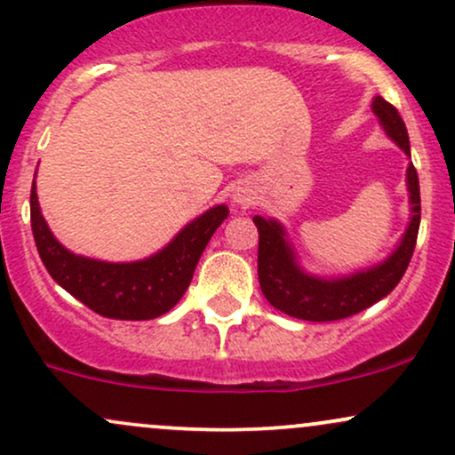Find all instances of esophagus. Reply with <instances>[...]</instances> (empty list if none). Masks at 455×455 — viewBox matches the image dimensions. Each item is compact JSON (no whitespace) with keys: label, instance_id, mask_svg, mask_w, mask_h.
Masks as SVG:
<instances>
[{"label":"esophagus","instance_id":"esophagus-1","mask_svg":"<svg viewBox=\"0 0 455 455\" xmlns=\"http://www.w3.org/2000/svg\"><path fill=\"white\" fill-rule=\"evenodd\" d=\"M250 201H252V192H248V190H237L233 195V203L235 205H242V207H245V205H250Z\"/></svg>","mask_w":455,"mask_h":455}]
</instances>
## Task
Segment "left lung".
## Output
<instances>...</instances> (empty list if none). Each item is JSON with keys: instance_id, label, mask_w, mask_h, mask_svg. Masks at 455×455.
Wrapping results in <instances>:
<instances>
[{"instance_id": "1", "label": "left lung", "mask_w": 455, "mask_h": 455, "mask_svg": "<svg viewBox=\"0 0 455 455\" xmlns=\"http://www.w3.org/2000/svg\"><path fill=\"white\" fill-rule=\"evenodd\" d=\"M372 111L385 134L411 158L409 132L398 108L377 96L372 100ZM406 188H409L411 222L394 252L383 263L338 278H321L301 269L284 227L274 218L254 216L252 220L259 228V282L265 299L275 310L289 316L325 323L357 315L387 297L409 267L419 233V177L412 162L406 169Z\"/></svg>"}]
</instances>
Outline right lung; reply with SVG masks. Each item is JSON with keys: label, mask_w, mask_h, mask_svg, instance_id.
I'll return each mask as SVG.
<instances>
[{"label": "right lung", "mask_w": 455, "mask_h": 455, "mask_svg": "<svg viewBox=\"0 0 455 455\" xmlns=\"http://www.w3.org/2000/svg\"><path fill=\"white\" fill-rule=\"evenodd\" d=\"M31 231L46 271L61 289L98 315L119 321H149L173 307L190 286L198 259L228 207L216 205L188 222L160 252L134 263H107L70 252L55 239L31 186Z\"/></svg>", "instance_id": "obj_1"}]
</instances>
